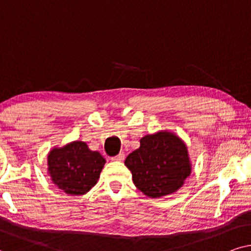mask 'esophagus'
<instances>
[{
	"instance_id": "34e87169",
	"label": "esophagus",
	"mask_w": 251,
	"mask_h": 251,
	"mask_svg": "<svg viewBox=\"0 0 251 251\" xmlns=\"http://www.w3.org/2000/svg\"><path fill=\"white\" fill-rule=\"evenodd\" d=\"M111 159H112V160H118V162H122V160L125 159V153H124V152H120L119 155H117V156H115V157H112Z\"/></svg>"
}]
</instances>
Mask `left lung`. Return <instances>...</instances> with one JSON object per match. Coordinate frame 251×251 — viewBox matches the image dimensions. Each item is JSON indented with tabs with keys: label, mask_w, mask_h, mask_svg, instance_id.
<instances>
[{
	"label": "left lung",
	"mask_w": 251,
	"mask_h": 251,
	"mask_svg": "<svg viewBox=\"0 0 251 251\" xmlns=\"http://www.w3.org/2000/svg\"><path fill=\"white\" fill-rule=\"evenodd\" d=\"M125 165L136 188L151 199L176 193L192 172L185 142L168 131L143 136L140 148L126 157Z\"/></svg>",
	"instance_id": "obj_1"
}]
</instances>
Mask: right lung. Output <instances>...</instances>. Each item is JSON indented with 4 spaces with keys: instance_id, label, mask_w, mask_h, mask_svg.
Instances as JSON below:
<instances>
[{
    "instance_id": "right-lung-1",
    "label": "right lung",
    "mask_w": 251,
    "mask_h": 251,
    "mask_svg": "<svg viewBox=\"0 0 251 251\" xmlns=\"http://www.w3.org/2000/svg\"><path fill=\"white\" fill-rule=\"evenodd\" d=\"M105 159L86 142L73 141L48 153V173L51 181L69 195H83L96 185Z\"/></svg>"
}]
</instances>
